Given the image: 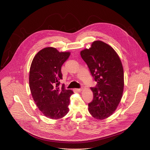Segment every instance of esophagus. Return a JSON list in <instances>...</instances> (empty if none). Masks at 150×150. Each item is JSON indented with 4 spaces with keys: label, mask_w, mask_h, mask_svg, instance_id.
Masks as SVG:
<instances>
[{
    "label": "esophagus",
    "mask_w": 150,
    "mask_h": 150,
    "mask_svg": "<svg viewBox=\"0 0 150 150\" xmlns=\"http://www.w3.org/2000/svg\"><path fill=\"white\" fill-rule=\"evenodd\" d=\"M76 90L78 91V92H80L81 90H82V89H81V88H79V89H76Z\"/></svg>",
    "instance_id": "34e87169"
}]
</instances>
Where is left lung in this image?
<instances>
[{
    "label": "left lung",
    "instance_id": "obj_1",
    "mask_svg": "<svg viewBox=\"0 0 150 150\" xmlns=\"http://www.w3.org/2000/svg\"><path fill=\"white\" fill-rule=\"evenodd\" d=\"M80 54L97 82L91 88L93 99L88 104L89 112L96 120L107 118L115 110L122 96L124 73L121 61L113 48L100 41L93 42Z\"/></svg>",
    "mask_w": 150,
    "mask_h": 150
}]
</instances>
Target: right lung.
I'll use <instances>...</instances> for the list:
<instances>
[{
    "instance_id": "obj_1",
    "label": "right lung",
    "mask_w": 150,
    "mask_h": 150,
    "mask_svg": "<svg viewBox=\"0 0 150 150\" xmlns=\"http://www.w3.org/2000/svg\"><path fill=\"white\" fill-rule=\"evenodd\" d=\"M70 52H59L53 47L40 51L33 58L30 71V88L33 100L44 115L57 120L69 112L71 90L63 84L61 66L68 59Z\"/></svg>"
}]
</instances>
